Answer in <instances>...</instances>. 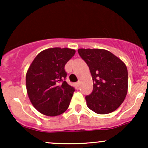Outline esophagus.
Here are the masks:
<instances>
[{
    "label": "esophagus",
    "instance_id": "esophagus-1",
    "mask_svg": "<svg viewBox=\"0 0 148 148\" xmlns=\"http://www.w3.org/2000/svg\"><path fill=\"white\" fill-rule=\"evenodd\" d=\"M74 86H75L76 88H79V86H80V82L79 81H78V82H76L74 84Z\"/></svg>",
    "mask_w": 148,
    "mask_h": 148
}]
</instances>
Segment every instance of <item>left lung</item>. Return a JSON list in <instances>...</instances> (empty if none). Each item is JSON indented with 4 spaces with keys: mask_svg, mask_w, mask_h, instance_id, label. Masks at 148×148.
Masks as SVG:
<instances>
[{
    "mask_svg": "<svg viewBox=\"0 0 148 148\" xmlns=\"http://www.w3.org/2000/svg\"><path fill=\"white\" fill-rule=\"evenodd\" d=\"M78 52L89 67L93 90L86 97L87 106L98 114L115 111L126 97L128 72L124 62L104 49H79Z\"/></svg>",
    "mask_w": 148,
    "mask_h": 148,
    "instance_id": "left-lung-1",
    "label": "left lung"
}]
</instances>
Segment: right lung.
<instances>
[{
	"mask_svg": "<svg viewBox=\"0 0 148 148\" xmlns=\"http://www.w3.org/2000/svg\"><path fill=\"white\" fill-rule=\"evenodd\" d=\"M75 50L59 47L42 51L35 57L26 73L28 97L42 114L56 116L68 108L74 88L66 82L64 65Z\"/></svg>",
	"mask_w": 148,
	"mask_h": 148,
	"instance_id": "obj_1",
	"label": "right lung"
}]
</instances>
